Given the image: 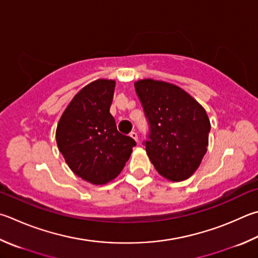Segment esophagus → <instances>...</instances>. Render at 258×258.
<instances>
[{
	"mask_svg": "<svg viewBox=\"0 0 258 258\" xmlns=\"http://www.w3.org/2000/svg\"><path fill=\"white\" fill-rule=\"evenodd\" d=\"M130 137L132 138L133 140H135V141H137V142H139V137H138V133H135V132L130 133Z\"/></svg>",
	"mask_w": 258,
	"mask_h": 258,
	"instance_id": "34e87169",
	"label": "esophagus"
}]
</instances>
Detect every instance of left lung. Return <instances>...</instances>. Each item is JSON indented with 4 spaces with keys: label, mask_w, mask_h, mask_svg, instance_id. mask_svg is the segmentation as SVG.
<instances>
[{
    "label": "left lung",
    "mask_w": 258,
    "mask_h": 258,
    "mask_svg": "<svg viewBox=\"0 0 258 258\" xmlns=\"http://www.w3.org/2000/svg\"><path fill=\"white\" fill-rule=\"evenodd\" d=\"M134 87L149 125L143 145L150 160L167 179H186L207 152L211 130L207 111L174 84L148 79Z\"/></svg>",
    "instance_id": "8db88e82"
}]
</instances>
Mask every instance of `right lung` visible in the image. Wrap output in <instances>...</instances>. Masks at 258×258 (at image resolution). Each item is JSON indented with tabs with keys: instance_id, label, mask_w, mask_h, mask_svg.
<instances>
[{
	"instance_id": "add662e5",
	"label": "right lung",
	"mask_w": 258,
	"mask_h": 258,
	"mask_svg": "<svg viewBox=\"0 0 258 258\" xmlns=\"http://www.w3.org/2000/svg\"><path fill=\"white\" fill-rule=\"evenodd\" d=\"M115 81L91 82L77 93L56 130L60 153L74 174L101 185L123 170L137 142L120 134L109 113Z\"/></svg>"
}]
</instances>
